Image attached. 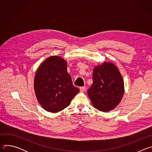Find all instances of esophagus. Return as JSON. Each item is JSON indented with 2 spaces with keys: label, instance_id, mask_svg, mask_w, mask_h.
Returning <instances> with one entry per match:
<instances>
[{
  "label": "esophagus",
  "instance_id": "esophagus-1",
  "mask_svg": "<svg viewBox=\"0 0 152 152\" xmlns=\"http://www.w3.org/2000/svg\"><path fill=\"white\" fill-rule=\"evenodd\" d=\"M80 90L81 92H84L86 90V87L85 86H82V87H80Z\"/></svg>",
  "mask_w": 152,
  "mask_h": 152
}]
</instances>
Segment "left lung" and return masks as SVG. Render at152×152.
<instances>
[{"label":"left lung","instance_id":"left-lung-1","mask_svg":"<svg viewBox=\"0 0 152 152\" xmlns=\"http://www.w3.org/2000/svg\"><path fill=\"white\" fill-rule=\"evenodd\" d=\"M93 83L88 90L93 106L100 111L109 112L120 103L124 91V80L115 64L104 62L94 67Z\"/></svg>","mask_w":152,"mask_h":152}]
</instances>
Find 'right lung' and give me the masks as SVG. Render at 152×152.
I'll list each match as a JSON object with an SVG mask.
<instances>
[{
    "mask_svg": "<svg viewBox=\"0 0 152 152\" xmlns=\"http://www.w3.org/2000/svg\"><path fill=\"white\" fill-rule=\"evenodd\" d=\"M67 61L59 56L47 58L34 77V91L38 103L46 111L56 113L70 104L79 89L73 85L67 70Z\"/></svg>",
    "mask_w": 152,
    "mask_h": 152,
    "instance_id": "right-lung-1",
    "label": "right lung"
}]
</instances>
